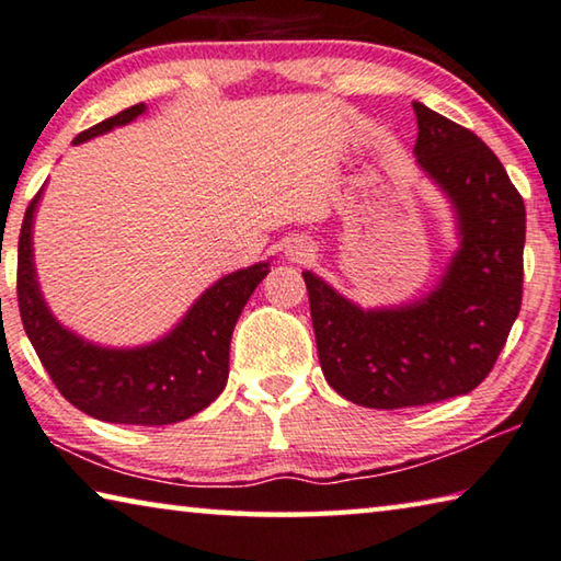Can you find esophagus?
Segmentation results:
<instances>
[{
    "label": "esophagus",
    "mask_w": 561,
    "mask_h": 561,
    "mask_svg": "<svg viewBox=\"0 0 561 561\" xmlns=\"http://www.w3.org/2000/svg\"><path fill=\"white\" fill-rule=\"evenodd\" d=\"M290 255H293V261H306L310 255V248L302 245V243L290 245Z\"/></svg>",
    "instance_id": "34e87169"
}]
</instances>
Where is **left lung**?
<instances>
[{"mask_svg":"<svg viewBox=\"0 0 561 561\" xmlns=\"http://www.w3.org/2000/svg\"><path fill=\"white\" fill-rule=\"evenodd\" d=\"M417 163L453 198L462 248L433 296L365 313L302 273L320 367L355 405L398 410L474 390L492 373L522 306L525 201L470 128L420 101Z\"/></svg>","mask_w":561,"mask_h":561,"instance_id":"obj_1","label":"left lung"}]
</instances>
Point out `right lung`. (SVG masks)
<instances>
[{"label": "right lung", "mask_w": 561, "mask_h": 561, "mask_svg": "<svg viewBox=\"0 0 561 561\" xmlns=\"http://www.w3.org/2000/svg\"><path fill=\"white\" fill-rule=\"evenodd\" d=\"M141 112L144 104L128 106L81 131L73 144L134 122ZM39 196L42 188L22 220L16 300L26 335L57 390L87 415L118 425H171L208 408L228 380L236 320L271 263L220 278L163 341L139 351H106L64 330L44 306L32 263V218Z\"/></svg>", "instance_id": "1"}]
</instances>
